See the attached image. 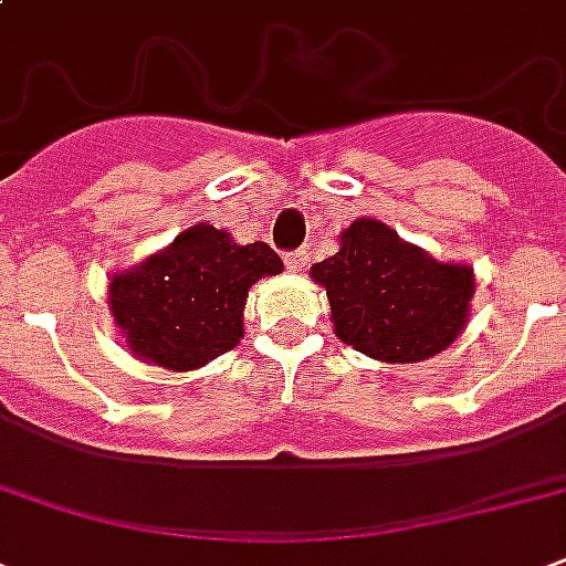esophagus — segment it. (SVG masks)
<instances>
[{"label":"esophagus","mask_w":566,"mask_h":566,"mask_svg":"<svg viewBox=\"0 0 566 566\" xmlns=\"http://www.w3.org/2000/svg\"><path fill=\"white\" fill-rule=\"evenodd\" d=\"M284 264H287V270H293V273H302V270L308 266V252H305V249L287 252V255H284Z\"/></svg>","instance_id":"esophagus-1"}]
</instances>
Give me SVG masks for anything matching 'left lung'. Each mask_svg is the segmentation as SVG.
I'll list each match as a JSON object with an SVG mask.
<instances>
[{"label":"left lung","instance_id":"left-lung-1","mask_svg":"<svg viewBox=\"0 0 566 566\" xmlns=\"http://www.w3.org/2000/svg\"><path fill=\"white\" fill-rule=\"evenodd\" d=\"M311 279L326 287L335 335L387 364L443 353L467 326L475 291L473 266L440 264L373 217L355 220Z\"/></svg>","mask_w":566,"mask_h":566}]
</instances>
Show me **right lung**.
Returning a JSON list of instances; mask_svg holds the SVG:
<instances>
[{"label":"right lung","mask_w":566,"mask_h":566,"mask_svg":"<svg viewBox=\"0 0 566 566\" xmlns=\"http://www.w3.org/2000/svg\"><path fill=\"white\" fill-rule=\"evenodd\" d=\"M282 266L261 240L240 247L229 231L196 222L144 264L114 275L108 308L140 361L188 373L240 344L249 287Z\"/></svg>","instance_id":"obj_1"}]
</instances>
